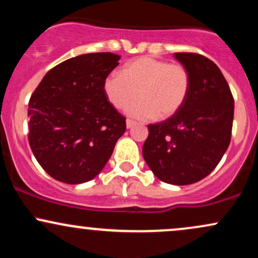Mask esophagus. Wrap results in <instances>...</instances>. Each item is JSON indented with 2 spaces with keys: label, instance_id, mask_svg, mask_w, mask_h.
<instances>
[{
  "label": "esophagus",
  "instance_id": "obj_1",
  "mask_svg": "<svg viewBox=\"0 0 258 258\" xmlns=\"http://www.w3.org/2000/svg\"><path fill=\"white\" fill-rule=\"evenodd\" d=\"M136 123H137V122H136V121H133V120H130V119L126 120V127H127V128H132V127L135 126Z\"/></svg>",
  "mask_w": 258,
  "mask_h": 258
}]
</instances>
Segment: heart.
<instances>
[{"mask_svg": "<svg viewBox=\"0 0 258 258\" xmlns=\"http://www.w3.org/2000/svg\"><path fill=\"white\" fill-rule=\"evenodd\" d=\"M191 87L190 73L184 65L141 57L127 63L121 74H110L103 90L114 108L123 110L138 96L142 100L128 109L142 120L168 119L180 110Z\"/></svg>", "mask_w": 258, "mask_h": 258, "instance_id": "obj_1", "label": "heart"}]
</instances>
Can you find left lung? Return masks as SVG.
Returning a JSON list of instances; mask_svg holds the SVG:
<instances>
[{"mask_svg": "<svg viewBox=\"0 0 258 258\" xmlns=\"http://www.w3.org/2000/svg\"><path fill=\"white\" fill-rule=\"evenodd\" d=\"M190 73L191 87L180 110L148 125L143 158L160 180L186 185L205 178L230 143L234 98L214 61L198 53H174Z\"/></svg>", "mask_w": 258, "mask_h": 258, "instance_id": "8db88e82", "label": "left lung"}]
</instances>
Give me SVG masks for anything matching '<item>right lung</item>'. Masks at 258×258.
<instances>
[{
  "label": "right lung",
  "mask_w": 258,
  "mask_h": 258,
  "mask_svg": "<svg viewBox=\"0 0 258 258\" xmlns=\"http://www.w3.org/2000/svg\"><path fill=\"white\" fill-rule=\"evenodd\" d=\"M120 55L88 53L58 64L44 75L29 102V144L49 176L68 184L98 174L126 117L109 103L103 84Z\"/></svg>",
  "instance_id": "1"
}]
</instances>
